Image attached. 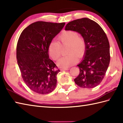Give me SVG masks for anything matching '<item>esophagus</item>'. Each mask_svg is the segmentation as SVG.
I'll list each match as a JSON object with an SVG mask.
<instances>
[{
  "instance_id": "34e87169",
  "label": "esophagus",
  "mask_w": 123,
  "mask_h": 123,
  "mask_svg": "<svg viewBox=\"0 0 123 123\" xmlns=\"http://www.w3.org/2000/svg\"><path fill=\"white\" fill-rule=\"evenodd\" d=\"M60 70H61V71H64V70H69V68H61Z\"/></svg>"
}]
</instances>
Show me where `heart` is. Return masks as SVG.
<instances>
[{
	"label": "heart",
	"instance_id": "heart-1",
	"mask_svg": "<svg viewBox=\"0 0 123 123\" xmlns=\"http://www.w3.org/2000/svg\"><path fill=\"white\" fill-rule=\"evenodd\" d=\"M59 43L52 41L48 46L49 54L52 59L57 60L61 56V45L68 44L67 55L61 57L57 62L60 68H68L77 63L78 57H81L86 51V42L79 33L74 31H67L62 32L57 38Z\"/></svg>",
	"mask_w": 123,
	"mask_h": 123
}]
</instances>
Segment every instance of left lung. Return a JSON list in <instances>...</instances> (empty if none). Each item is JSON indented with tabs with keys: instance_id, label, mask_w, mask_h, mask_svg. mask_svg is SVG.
<instances>
[{
	"instance_id": "obj_1",
	"label": "left lung",
	"mask_w": 123,
	"mask_h": 123,
	"mask_svg": "<svg viewBox=\"0 0 123 123\" xmlns=\"http://www.w3.org/2000/svg\"><path fill=\"white\" fill-rule=\"evenodd\" d=\"M65 30L80 33L86 42L84 58L78 65L75 84L83 88H93L100 83L110 62V46L106 33L96 22L87 18L70 22Z\"/></svg>"
}]
</instances>
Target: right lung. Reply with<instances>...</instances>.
Here are the masks:
<instances>
[{
	"mask_svg": "<svg viewBox=\"0 0 123 123\" xmlns=\"http://www.w3.org/2000/svg\"><path fill=\"white\" fill-rule=\"evenodd\" d=\"M65 23L38 21L23 30L16 48L17 63L23 80L31 90L41 95L53 91L60 71L49 59L48 46Z\"/></svg>",
	"mask_w": 123,
	"mask_h": 123,
	"instance_id": "right-lung-1",
	"label": "right lung"
}]
</instances>
